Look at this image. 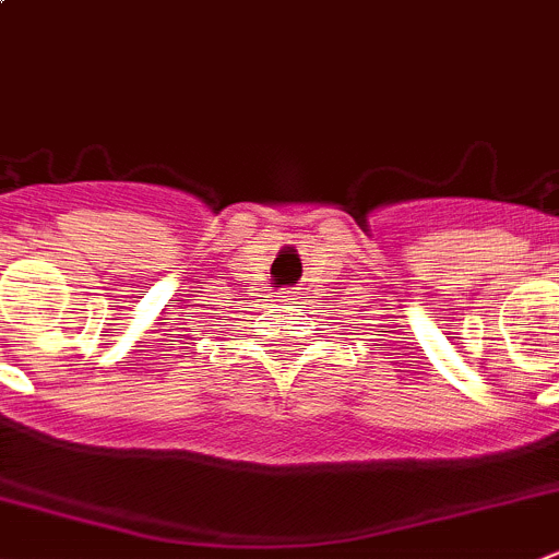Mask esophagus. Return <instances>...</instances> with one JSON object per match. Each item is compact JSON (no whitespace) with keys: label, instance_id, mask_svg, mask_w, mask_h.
<instances>
[{"label":"esophagus","instance_id":"34e87169","mask_svg":"<svg viewBox=\"0 0 559 559\" xmlns=\"http://www.w3.org/2000/svg\"><path fill=\"white\" fill-rule=\"evenodd\" d=\"M278 300H284V304H295L297 292L295 289H281L278 292Z\"/></svg>","mask_w":559,"mask_h":559}]
</instances>
